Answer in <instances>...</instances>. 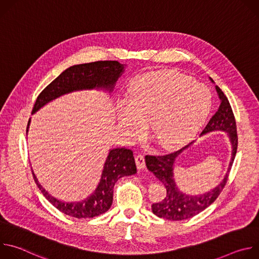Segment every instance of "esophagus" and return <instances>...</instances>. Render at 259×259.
<instances>
[{
    "label": "esophagus",
    "instance_id": "34e87169",
    "mask_svg": "<svg viewBox=\"0 0 259 259\" xmlns=\"http://www.w3.org/2000/svg\"><path fill=\"white\" fill-rule=\"evenodd\" d=\"M135 163L137 166V169L142 170L145 168V161H144V157L142 155H136L135 156Z\"/></svg>",
    "mask_w": 259,
    "mask_h": 259
}]
</instances>
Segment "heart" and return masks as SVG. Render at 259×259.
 <instances>
[{
    "label": "heart",
    "mask_w": 259,
    "mask_h": 259,
    "mask_svg": "<svg viewBox=\"0 0 259 259\" xmlns=\"http://www.w3.org/2000/svg\"><path fill=\"white\" fill-rule=\"evenodd\" d=\"M129 102L119 105L117 118L129 140L145 130L164 149L191 140L205 123L212 106L210 90L182 73L162 70L143 73L130 84Z\"/></svg>",
    "instance_id": "obj_1"
}]
</instances>
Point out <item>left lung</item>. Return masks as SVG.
<instances>
[{"instance_id": "left-lung-1", "label": "left lung", "mask_w": 259, "mask_h": 259, "mask_svg": "<svg viewBox=\"0 0 259 259\" xmlns=\"http://www.w3.org/2000/svg\"><path fill=\"white\" fill-rule=\"evenodd\" d=\"M210 80L212 83H214L211 78ZM215 89L220 100L219 107L201 133V136L216 131H223L227 133L232 144V157L228 171L224 179L219 182V184H217L215 188H213L209 192L199 195H190L181 192L177 187L174 177V168L177 158L184 151H187L189 147H191V145H193L195 141L168 155L145 156V164L147 169L153 172L155 176L164 183L167 190V195L165 199L162 202L152 205V211L158 217L166 218L168 220H183L191 218L205 210L208 206H210L217 199V197L226 186L237 154L238 135L236 120L232 106L221 89L218 86H215Z\"/></svg>"}]
</instances>
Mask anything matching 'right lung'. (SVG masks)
I'll list each match as a JSON object with an SVG mask.
<instances>
[{
	"instance_id": "add662e5",
	"label": "right lung",
	"mask_w": 259,
	"mask_h": 259,
	"mask_svg": "<svg viewBox=\"0 0 259 259\" xmlns=\"http://www.w3.org/2000/svg\"><path fill=\"white\" fill-rule=\"evenodd\" d=\"M126 65L118 61H95L69 66L51 82L38 96L31 114H34L47 103L56 98L76 91L102 90L110 94ZM30 119L26 128V135ZM33 179L44 197L62 213L76 218H92L106 212L113 203L116 182L137 172L133 152L125 147L109 150L95 191L86 199L78 202H64L51 196L39 182L31 170Z\"/></svg>"
}]
</instances>
